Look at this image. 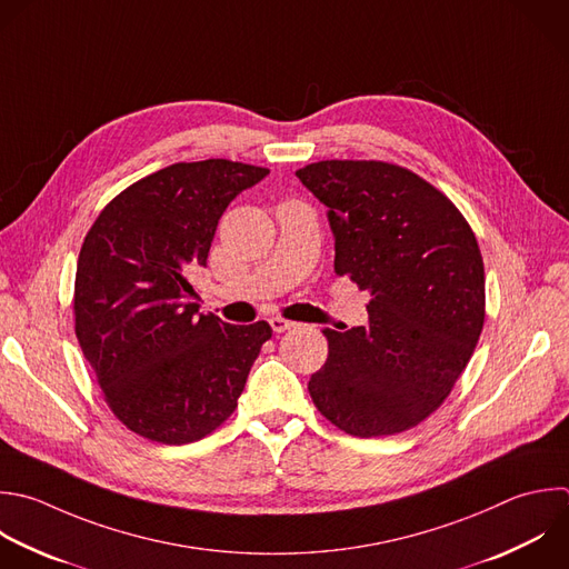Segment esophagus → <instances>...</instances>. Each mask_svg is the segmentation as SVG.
Segmentation results:
<instances>
[{
    "mask_svg": "<svg viewBox=\"0 0 569 569\" xmlns=\"http://www.w3.org/2000/svg\"><path fill=\"white\" fill-rule=\"evenodd\" d=\"M269 325H271V329H273L276 333H282V331L291 329L296 322H291V320H284V318H280V316H273V318L269 320Z\"/></svg>",
    "mask_w": 569,
    "mask_h": 569,
    "instance_id": "34e87169",
    "label": "esophagus"
}]
</instances>
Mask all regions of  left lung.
Here are the masks:
<instances>
[{"instance_id":"obj_1","label":"left lung","mask_w":569,"mask_h":569,"mask_svg":"<svg viewBox=\"0 0 569 569\" xmlns=\"http://www.w3.org/2000/svg\"><path fill=\"white\" fill-rule=\"evenodd\" d=\"M329 207L336 276L369 291V325L322 329L327 362L309 380L318 411L358 438L407 431L465 371L485 322V267L456 204L413 171L380 160H322L296 171Z\"/></svg>"}]
</instances>
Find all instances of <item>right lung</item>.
Masks as SVG:
<instances>
[{"label": "right lung", "instance_id": "1", "mask_svg": "<svg viewBox=\"0 0 569 569\" xmlns=\"http://www.w3.org/2000/svg\"><path fill=\"white\" fill-rule=\"evenodd\" d=\"M269 169L178 162L116 196L89 229L76 273V336L113 416L142 438L187 445L238 407L271 327L198 313L189 282L207 264L229 202Z\"/></svg>", "mask_w": 569, "mask_h": 569}]
</instances>
